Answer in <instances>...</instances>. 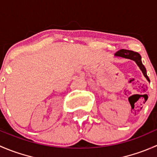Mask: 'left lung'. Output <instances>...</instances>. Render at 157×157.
<instances>
[{"label":"left lung","mask_w":157,"mask_h":157,"mask_svg":"<svg viewBox=\"0 0 157 157\" xmlns=\"http://www.w3.org/2000/svg\"><path fill=\"white\" fill-rule=\"evenodd\" d=\"M115 56L118 57H121V58H128V59L133 60L136 62V64H137L140 69L141 70L142 73H143L144 76L147 78V80H148L149 82L150 81V79H149L148 76L147 75V71L145 67L144 66V64H142L141 61V56L140 55V54L137 53V52H133V51L130 50H126V49H121V50L118 51L115 54Z\"/></svg>","instance_id":"8db88e82"}]
</instances>
